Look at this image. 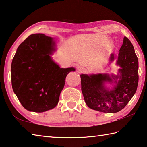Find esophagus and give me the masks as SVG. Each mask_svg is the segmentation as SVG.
Masks as SVG:
<instances>
[{
	"instance_id": "1",
	"label": "esophagus",
	"mask_w": 147,
	"mask_h": 147,
	"mask_svg": "<svg viewBox=\"0 0 147 147\" xmlns=\"http://www.w3.org/2000/svg\"><path fill=\"white\" fill-rule=\"evenodd\" d=\"M77 70L78 72L80 73V74L84 73L86 71L85 68L84 67H82V66H80H80H78V67H77Z\"/></svg>"
}]
</instances>
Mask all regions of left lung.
<instances>
[{"label":"left lung","mask_w":147,"mask_h":147,"mask_svg":"<svg viewBox=\"0 0 147 147\" xmlns=\"http://www.w3.org/2000/svg\"><path fill=\"white\" fill-rule=\"evenodd\" d=\"M114 54L110 61L114 60ZM117 65L120 75H80L81 90L85 102L90 109L105 113H116L126 106L136 91L138 84V59L131 41L124 37L119 50ZM119 80L118 82L117 79ZM116 84L111 90L104 86L106 82Z\"/></svg>","instance_id":"8db88e82"}]
</instances>
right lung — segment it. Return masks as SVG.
Wrapping results in <instances>:
<instances>
[{
  "instance_id": "right-lung-1",
  "label": "right lung",
  "mask_w": 147,
  "mask_h": 147,
  "mask_svg": "<svg viewBox=\"0 0 147 147\" xmlns=\"http://www.w3.org/2000/svg\"><path fill=\"white\" fill-rule=\"evenodd\" d=\"M53 38L42 34L30 35L18 46L12 61L11 83L22 106L43 112L55 108L65 78L74 68H62L51 57L55 50Z\"/></svg>"
}]
</instances>
